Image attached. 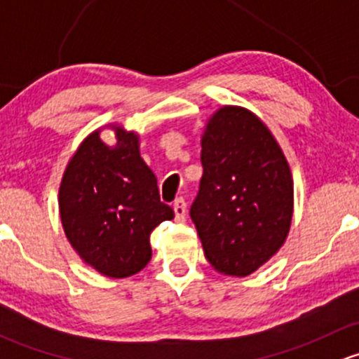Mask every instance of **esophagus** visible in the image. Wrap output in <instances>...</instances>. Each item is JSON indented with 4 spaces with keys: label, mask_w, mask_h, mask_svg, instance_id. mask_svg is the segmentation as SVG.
<instances>
[{
    "label": "esophagus",
    "mask_w": 359,
    "mask_h": 359,
    "mask_svg": "<svg viewBox=\"0 0 359 359\" xmlns=\"http://www.w3.org/2000/svg\"><path fill=\"white\" fill-rule=\"evenodd\" d=\"M173 212H175L177 222H184V220H186L187 208H186V201H184V198H177V200L173 201Z\"/></svg>",
    "instance_id": "34e87169"
}]
</instances>
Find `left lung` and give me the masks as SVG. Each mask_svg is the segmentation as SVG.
<instances>
[{
    "mask_svg": "<svg viewBox=\"0 0 359 359\" xmlns=\"http://www.w3.org/2000/svg\"><path fill=\"white\" fill-rule=\"evenodd\" d=\"M201 165L189 215L206 260L219 273L248 276L280 250L290 229V166L266 125L233 106L206 125Z\"/></svg>",
    "mask_w": 359,
    "mask_h": 359,
    "instance_id": "obj_1",
    "label": "left lung"
}]
</instances>
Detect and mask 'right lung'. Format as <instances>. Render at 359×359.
<instances>
[{"mask_svg":"<svg viewBox=\"0 0 359 359\" xmlns=\"http://www.w3.org/2000/svg\"><path fill=\"white\" fill-rule=\"evenodd\" d=\"M60 219L72 248L109 278L139 273L151 260V233L173 219L139 154L135 133L116 126V147L92 133L64 172Z\"/></svg>","mask_w":359,"mask_h":359,"instance_id":"1","label":"right lung"}]
</instances>
